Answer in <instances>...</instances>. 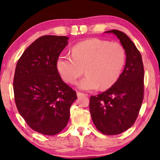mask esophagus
Segmentation results:
<instances>
[{
    "instance_id": "1",
    "label": "esophagus",
    "mask_w": 160,
    "mask_h": 160,
    "mask_svg": "<svg viewBox=\"0 0 160 160\" xmlns=\"http://www.w3.org/2000/svg\"><path fill=\"white\" fill-rule=\"evenodd\" d=\"M77 96L78 97H82V96H87V94H84L82 92H77Z\"/></svg>"
}]
</instances>
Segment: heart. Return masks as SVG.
I'll list each match as a JSON object with an SVG mask.
<instances>
[{
  "mask_svg": "<svg viewBox=\"0 0 160 160\" xmlns=\"http://www.w3.org/2000/svg\"><path fill=\"white\" fill-rule=\"evenodd\" d=\"M125 61L126 52L121 43L91 38L74 45L71 56L59 57L57 68L68 84H75L85 69L87 76L78 83L80 89H106L119 79Z\"/></svg>",
  "mask_w": 160,
  "mask_h": 160,
  "instance_id": "obj_1",
  "label": "heart"
}]
</instances>
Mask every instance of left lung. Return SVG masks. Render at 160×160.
Segmentation results:
<instances>
[{
    "instance_id": "8db88e82",
    "label": "left lung",
    "mask_w": 160,
    "mask_h": 160,
    "mask_svg": "<svg viewBox=\"0 0 160 160\" xmlns=\"http://www.w3.org/2000/svg\"><path fill=\"white\" fill-rule=\"evenodd\" d=\"M126 52V64L117 82L108 90L91 96L89 111L96 128L104 135L124 132L135 123L144 95V68L141 54L124 33L111 30Z\"/></svg>"
}]
</instances>
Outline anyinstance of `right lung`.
Here are the masks:
<instances>
[{
    "label": "right lung",
    "mask_w": 160,
    "mask_h": 160,
    "mask_svg": "<svg viewBox=\"0 0 160 160\" xmlns=\"http://www.w3.org/2000/svg\"><path fill=\"white\" fill-rule=\"evenodd\" d=\"M66 36H43L32 43L17 61L14 101L32 130L46 135L60 132L68 122L76 91L61 78L57 61L68 44Z\"/></svg>",
    "instance_id": "obj_1"
}]
</instances>
